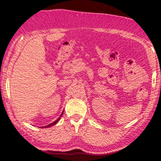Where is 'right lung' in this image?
Listing matches in <instances>:
<instances>
[{"label": "right lung", "instance_id": "1", "mask_svg": "<svg viewBox=\"0 0 161 161\" xmlns=\"http://www.w3.org/2000/svg\"><path fill=\"white\" fill-rule=\"evenodd\" d=\"M62 114H63V111H62V113L61 114V115H60V118H58V119H57L56 121H53V122H52V124H49V125H46V126H44V127H41V128H49V127H51V126H52V125H54L55 124H56L58 122V121L60 120V118H61V117H62Z\"/></svg>", "mask_w": 161, "mask_h": 161}]
</instances>
